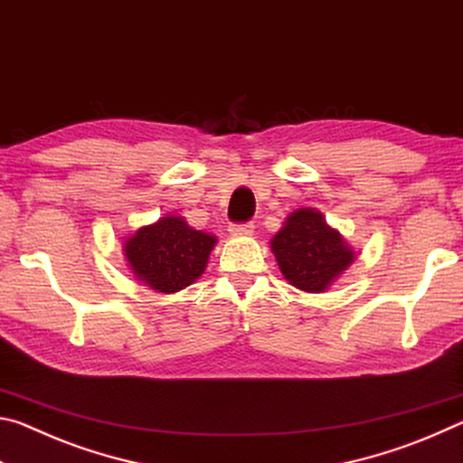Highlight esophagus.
<instances>
[{
	"mask_svg": "<svg viewBox=\"0 0 463 463\" xmlns=\"http://www.w3.org/2000/svg\"><path fill=\"white\" fill-rule=\"evenodd\" d=\"M231 234L232 237H250L255 231V226L250 222H242V224H231Z\"/></svg>",
	"mask_w": 463,
	"mask_h": 463,
	"instance_id": "34e87169",
	"label": "esophagus"
}]
</instances>
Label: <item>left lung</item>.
<instances>
[{"mask_svg":"<svg viewBox=\"0 0 463 463\" xmlns=\"http://www.w3.org/2000/svg\"><path fill=\"white\" fill-rule=\"evenodd\" d=\"M271 250L284 278L302 292H325L354 261V249L312 208L288 216L271 239Z\"/></svg>","mask_w":463,"mask_h":463,"instance_id":"left-lung-1","label":"left lung"}]
</instances>
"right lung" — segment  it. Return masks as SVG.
I'll use <instances>...</instances> for the list:
<instances>
[{
	"label": "right lung",
	"instance_id": "right-lung-1",
	"mask_svg": "<svg viewBox=\"0 0 463 463\" xmlns=\"http://www.w3.org/2000/svg\"><path fill=\"white\" fill-rule=\"evenodd\" d=\"M216 237L192 229L184 218L163 216L124 242V253L137 279L156 292L174 294L206 269Z\"/></svg>",
	"mask_w": 463,
	"mask_h": 463
}]
</instances>
